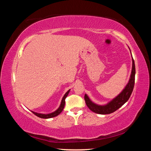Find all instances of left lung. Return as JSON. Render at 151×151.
Wrapping results in <instances>:
<instances>
[{
    "mask_svg": "<svg viewBox=\"0 0 151 151\" xmlns=\"http://www.w3.org/2000/svg\"><path fill=\"white\" fill-rule=\"evenodd\" d=\"M132 71L129 83H128V84L126 85V86H125L123 90H122L121 93H120L118 96H116L115 98L112 99L111 101H110L109 103H108L106 104H104V105H99V104H96L95 103H94L93 102H92L91 101V99L88 98L87 94H85V101L86 106L88 107L89 109L97 114H111L112 112L116 111L117 109H119L120 107H121L128 100H129L132 93V91H133L134 85L135 65L134 61L132 57Z\"/></svg>",
    "mask_w": 151,
    "mask_h": 151,
    "instance_id": "obj_1",
    "label": "left lung"
}]
</instances>
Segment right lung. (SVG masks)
I'll return each instance as SVG.
<instances>
[{
	"label": "right lung",
	"instance_id": "add662e5",
	"mask_svg": "<svg viewBox=\"0 0 151 151\" xmlns=\"http://www.w3.org/2000/svg\"><path fill=\"white\" fill-rule=\"evenodd\" d=\"M69 92H70V90H68L65 93V95H64V96L63 97V99H62V101H61V103L60 104V106L58 107V109L57 110H56L55 112H51V113H49V114H41V113H38V112H33V111H31V112L33 114H35L36 116H37L38 117H40V118H41V119H50V118H52V117L58 116V114H59L60 112L63 111L64 107H65V99L66 98V96H68Z\"/></svg>",
	"mask_w": 151,
	"mask_h": 151
}]
</instances>
